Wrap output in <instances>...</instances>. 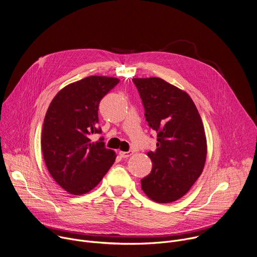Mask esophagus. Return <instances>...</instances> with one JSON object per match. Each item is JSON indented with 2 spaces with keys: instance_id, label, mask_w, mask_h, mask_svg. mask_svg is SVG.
<instances>
[{
  "instance_id": "esophagus-1",
  "label": "esophagus",
  "mask_w": 257,
  "mask_h": 257,
  "mask_svg": "<svg viewBox=\"0 0 257 257\" xmlns=\"http://www.w3.org/2000/svg\"><path fill=\"white\" fill-rule=\"evenodd\" d=\"M119 155H120L121 158L127 159V158H129V157H131L133 155V152H131V151H129V152H120Z\"/></svg>"
}]
</instances>
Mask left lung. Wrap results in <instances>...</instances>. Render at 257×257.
Masks as SVG:
<instances>
[{"label": "left lung", "mask_w": 257, "mask_h": 257, "mask_svg": "<svg viewBox=\"0 0 257 257\" xmlns=\"http://www.w3.org/2000/svg\"><path fill=\"white\" fill-rule=\"evenodd\" d=\"M149 126L157 132V150L149 152L152 172L141 179L151 199L169 203L184 196L202 173L206 138L191 97L167 81L133 78Z\"/></svg>", "instance_id": "1"}]
</instances>
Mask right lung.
I'll return each mask as SVG.
<instances>
[{
  "instance_id": "right-lung-1",
  "label": "right lung",
  "mask_w": 257,
  "mask_h": 257,
  "mask_svg": "<svg viewBox=\"0 0 257 257\" xmlns=\"http://www.w3.org/2000/svg\"><path fill=\"white\" fill-rule=\"evenodd\" d=\"M119 81L83 78L61 89L48 108L42 132L44 160L54 180L70 194L89 192L115 162L116 154L105 149L103 138L91 142L90 135L101 133L99 101Z\"/></svg>"
}]
</instances>
